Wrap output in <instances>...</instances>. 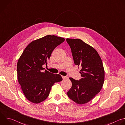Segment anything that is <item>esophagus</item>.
I'll return each mask as SVG.
<instances>
[{
	"instance_id": "obj_1",
	"label": "esophagus",
	"mask_w": 125,
	"mask_h": 125,
	"mask_svg": "<svg viewBox=\"0 0 125 125\" xmlns=\"http://www.w3.org/2000/svg\"><path fill=\"white\" fill-rule=\"evenodd\" d=\"M63 80H67L68 79V77L67 76H62Z\"/></svg>"
}]
</instances>
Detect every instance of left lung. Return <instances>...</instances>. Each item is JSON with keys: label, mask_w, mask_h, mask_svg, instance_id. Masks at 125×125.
I'll list each match as a JSON object with an SVG mask.
<instances>
[{"label": "left lung", "mask_w": 125, "mask_h": 125, "mask_svg": "<svg viewBox=\"0 0 125 125\" xmlns=\"http://www.w3.org/2000/svg\"><path fill=\"white\" fill-rule=\"evenodd\" d=\"M72 53L74 63L81 68L82 78H72V86L67 92L68 97L76 103L83 104L91 101L102 87L104 70L96 50L80 39H67Z\"/></svg>", "instance_id": "left-lung-1"}]
</instances>
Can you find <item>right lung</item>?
Wrapping results in <instances>:
<instances>
[{
	"label": "right lung",
	"instance_id": "add662e5",
	"mask_svg": "<svg viewBox=\"0 0 125 125\" xmlns=\"http://www.w3.org/2000/svg\"><path fill=\"white\" fill-rule=\"evenodd\" d=\"M65 39L47 35L31 42L26 47L17 65L18 80L27 99L34 103L45 100L52 86L61 82L59 74L43 71L53 50Z\"/></svg>",
	"mask_w": 125,
	"mask_h": 125
}]
</instances>
